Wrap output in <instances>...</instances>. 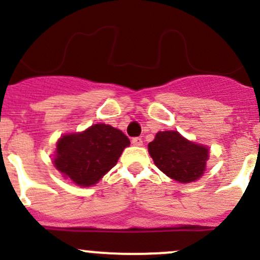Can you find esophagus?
<instances>
[{
  "mask_svg": "<svg viewBox=\"0 0 260 260\" xmlns=\"http://www.w3.org/2000/svg\"><path fill=\"white\" fill-rule=\"evenodd\" d=\"M132 144L136 145V147H141V145H143V141L139 137H136V138L132 139Z\"/></svg>",
  "mask_w": 260,
  "mask_h": 260,
  "instance_id": "1",
  "label": "esophagus"
}]
</instances>
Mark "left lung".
<instances>
[{
	"instance_id": "obj_1",
	"label": "left lung",
	"mask_w": 260,
	"mask_h": 260,
	"mask_svg": "<svg viewBox=\"0 0 260 260\" xmlns=\"http://www.w3.org/2000/svg\"><path fill=\"white\" fill-rule=\"evenodd\" d=\"M148 150L159 170L182 184L201 178L209 159V148L187 141L176 131L156 133Z\"/></svg>"
}]
</instances>
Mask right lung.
I'll list each match as a JSON object with an SVG mask.
<instances>
[{"label": "right lung", "instance_id": "add662e5", "mask_svg": "<svg viewBox=\"0 0 260 260\" xmlns=\"http://www.w3.org/2000/svg\"><path fill=\"white\" fill-rule=\"evenodd\" d=\"M129 139L110 124L98 123L80 133L62 136L56 143L54 167L79 186H91L118 161Z\"/></svg>", "mask_w": 260, "mask_h": 260}]
</instances>
